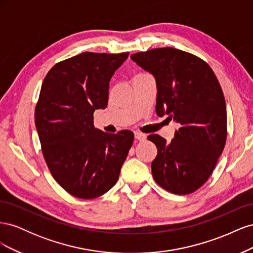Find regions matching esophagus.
I'll list each match as a JSON object with an SVG mask.
<instances>
[{
  "instance_id": "34e87169",
  "label": "esophagus",
  "mask_w": 253,
  "mask_h": 253,
  "mask_svg": "<svg viewBox=\"0 0 253 253\" xmlns=\"http://www.w3.org/2000/svg\"><path fill=\"white\" fill-rule=\"evenodd\" d=\"M135 139L138 140V141H143L145 139V135L144 134H141V133H138V132H135Z\"/></svg>"
}]
</instances>
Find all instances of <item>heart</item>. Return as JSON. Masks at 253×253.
<instances>
[{
    "mask_svg": "<svg viewBox=\"0 0 253 253\" xmlns=\"http://www.w3.org/2000/svg\"><path fill=\"white\" fill-rule=\"evenodd\" d=\"M137 76H141V75H137Z\"/></svg>",
    "mask_w": 253,
    "mask_h": 253,
    "instance_id": "b5f03b06",
    "label": "heart"
}]
</instances>
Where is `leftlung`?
<instances>
[{
	"label": "left lung",
	"instance_id": "8db88e82",
	"mask_svg": "<svg viewBox=\"0 0 253 253\" xmlns=\"http://www.w3.org/2000/svg\"><path fill=\"white\" fill-rule=\"evenodd\" d=\"M131 59L155 77L156 114L180 125L170 142L148 136L157 148L153 178L171 193H193L208 180L225 148L227 110L220 84L204 60L187 51L154 48Z\"/></svg>",
	"mask_w": 253,
	"mask_h": 253
}]
</instances>
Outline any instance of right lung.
Segmentation results:
<instances>
[{
  "label": "right lung",
  "mask_w": 253,
  "mask_h": 253,
  "mask_svg": "<svg viewBox=\"0 0 253 253\" xmlns=\"http://www.w3.org/2000/svg\"><path fill=\"white\" fill-rule=\"evenodd\" d=\"M128 52H82L53 65L44 78L35 122L48 169L71 195L91 200L117 182L134 134H110L94 126L105 109L115 71Z\"/></svg>",
  "instance_id": "obj_1"
}]
</instances>
